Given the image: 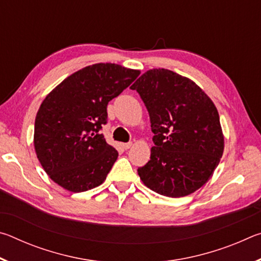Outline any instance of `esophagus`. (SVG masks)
<instances>
[{"label":"esophagus","mask_w":261,"mask_h":261,"mask_svg":"<svg viewBox=\"0 0 261 261\" xmlns=\"http://www.w3.org/2000/svg\"><path fill=\"white\" fill-rule=\"evenodd\" d=\"M122 146H123V148H124V149H129V148L132 147V143H125V144H123Z\"/></svg>","instance_id":"esophagus-1"}]
</instances>
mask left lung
<instances>
[{"mask_svg": "<svg viewBox=\"0 0 261 261\" xmlns=\"http://www.w3.org/2000/svg\"><path fill=\"white\" fill-rule=\"evenodd\" d=\"M148 110L151 160L138 168L148 189L171 198L200 189L218 167L224 136L218 109L196 83L168 69H151L131 86Z\"/></svg>", "mask_w": 261, "mask_h": 261, "instance_id": "obj_1", "label": "left lung"}]
</instances>
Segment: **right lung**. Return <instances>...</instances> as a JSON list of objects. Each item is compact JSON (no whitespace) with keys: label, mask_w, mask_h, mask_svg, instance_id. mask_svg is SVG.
I'll return each mask as SVG.
<instances>
[{"label":"right lung","mask_w":261,"mask_h":261,"mask_svg":"<svg viewBox=\"0 0 261 261\" xmlns=\"http://www.w3.org/2000/svg\"><path fill=\"white\" fill-rule=\"evenodd\" d=\"M140 74L115 63L88 65L47 94L34 123V149L51 180L70 192L99 187L118 152L99 134L107 105Z\"/></svg>","instance_id":"1"}]
</instances>
